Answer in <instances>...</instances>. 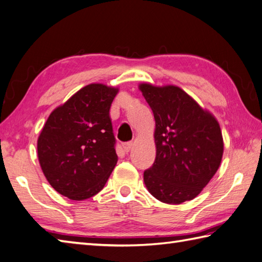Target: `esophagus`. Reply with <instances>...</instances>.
<instances>
[{
	"instance_id": "esophagus-1",
	"label": "esophagus",
	"mask_w": 262,
	"mask_h": 262,
	"mask_svg": "<svg viewBox=\"0 0 262 262\" xmlns=\"http://www.w3.org/2000/svg\"><path fill=\"white\" fill-rule=\"evenodd\" d=\"M122 146H123V149H124V151H130V149L132 148V146H133V142L132 141H127V142H124L123 143V145H122Z\"/></svg>"
}]
</instances>
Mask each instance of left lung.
Here are the masks:
<instances>
[{"label": "left lung", "mask_w": 262, "mask_h": 262, "mask_svg": "<svg viewBox=\"0 0 262 262\" xmlns=\"http://www.w3.org/2000/svg\"><path fill=\"white\" fill-rule=\"evenodd\" d=\"M140 90L156 122V158L143 172L147 189L165 204L192 200L221 165L224 143L220 124L179 87L142 83Z\"/></svg>", "instance_id": "left-lung-1"}]
</instances>
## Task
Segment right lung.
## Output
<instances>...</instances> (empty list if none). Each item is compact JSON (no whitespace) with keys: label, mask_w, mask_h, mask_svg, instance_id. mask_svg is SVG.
Instances as JSON below:
<instances>
[{"label":"right lung","mask_w":262,"mask_h":262,"mask_svg":"<svg viewBox=\"0 0 262 262\" xmlns=\"http://www.w3.org/2000/svg\"><path fill=\"white\" fill-rule=\"evenodd\" d=\"M116 88L92 83L52 112L37 142L40 167L72 200L97 194L117 163L110 108Z\"/></svg>","instance_id":"add662e5"}]
</instances>
